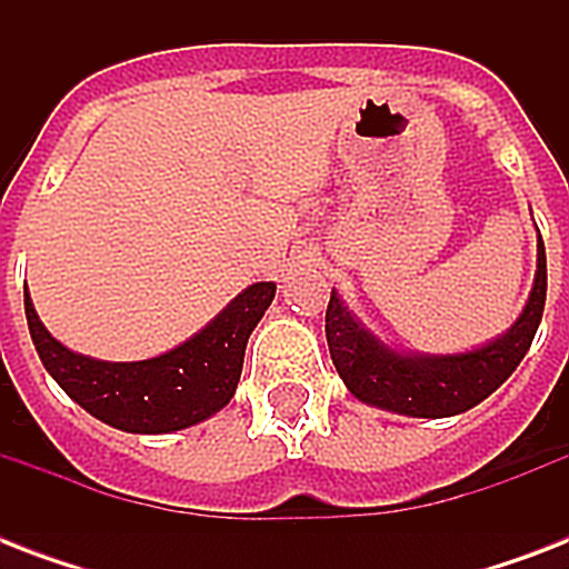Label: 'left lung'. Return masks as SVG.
Masks as SVG:
<instances>
[{"label": "left lung", "instance_id": "8db88e82", "mask_svg": "<svg viewBox=\"0 0 569 569\" xmlns=\"http://www.w3.org/2000/svg\"><path fill=\"white\" fill-rule=\"evenodd\" d=\"M543 303H547V250L540 239L538 274L529 303L517 325L490 346L449 357L398 355L357 325L337 292H330L325 333L339 378L346 380V387L360 401L392 413L442 419L476 407L511 378L538 333Z\"/></svg>", "mask_w": 569, "mask_h": 569}]
</instances>
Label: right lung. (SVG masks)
Masks as SVG:
<instances>
[{"instance_id":"right-lung-1","label":"right lung","mask_w":569,"mask_h":569,"mask_svg":"<svg viewBox=\"0 0 569 569\" xmlns=\"http://www.w3.org/2000/svg\"><path fill=\"white\" fill-rule=\"evenodd\" d=\"M274 283H253L189 342L141 363H102L73 355L40 325L26 295V319L40 363L76 405L129 433H171L203 422L232 398L250 330L266 316Z\"/></svg>"}]
</instances>
